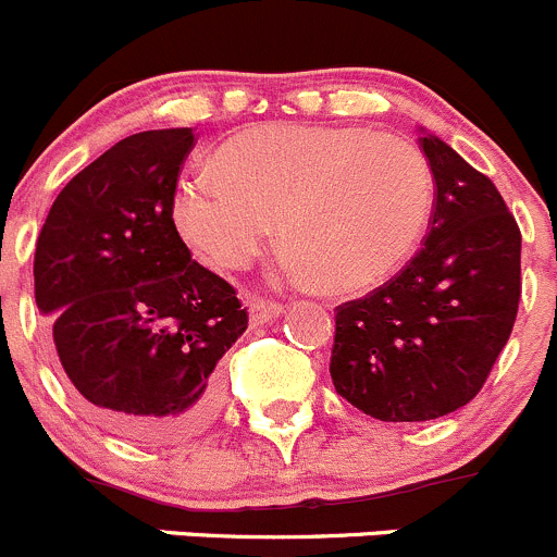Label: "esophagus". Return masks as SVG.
Masks as SVG:
<instances>
[{
	"label": "esophagus",
	"mask_w": 557,
	"mask_h": 557,
	"mask_svg": "<svg viewBox=\"0 0 557 557\" xmlns=\"http://www.w3.org/2000/svg\"><path fill=\"white\" fill-rule=\"evenodd\" d=\"M284 313V306L278 302H268V300H251L249 302V319L251 324H268L273 319H278Z\"/></svg>",
	"instance_id": "1"
}]
</instances>
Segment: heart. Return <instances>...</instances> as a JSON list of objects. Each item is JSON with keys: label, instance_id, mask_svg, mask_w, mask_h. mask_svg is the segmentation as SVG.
I'll list each match as a JSON object with an SVG mask.
<instances>
[{"label": "heart", "instance_id": "b5f03b06", "mask_svg": "<svg viewBox=\"0 0 557 557\" xmlns=\"http://www.w3.org/2000/svg\"><path fill=\"white\" fill-rule=\"evenodd\" d=\"M216 168L181 181L173 213L181 235L230 271L260 255L278 216L286 271L355 295L393 276L431 222L420 148L362 126H260L224 143Z\"/></svg>", "mask_w": 557, "mask_h": 557}]
</instances>
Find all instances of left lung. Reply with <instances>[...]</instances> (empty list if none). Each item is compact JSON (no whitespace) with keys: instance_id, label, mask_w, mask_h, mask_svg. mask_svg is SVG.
Returning a JSON list of instances; mask_svg holds the SVG:
<instances>
[{"instance_id":"obj_1","label":"left lung","mask_w":557,"mask_h":557,"mask_svg":"<svg viewBox=\"0 0 557 557\" xmlns=\"http://www.w3.org/2000/svg\"><path fill=\"white\" fill-rule=\"evenodd\" d=\"M436 181L431 233L414 260L362 300L338 306L335 393L382 422L453 414L482 389L515 327L520 230L493 181L420 132Z\"/></svg>"}]
</instances>
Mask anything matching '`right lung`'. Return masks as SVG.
<instances>
[{
	"mask_svg": "<svg viewBox=\"0 0 557 557\" xmlns=\"http://www.w3.org/2000/svg\"><path fill=\"white\" fill-rule=\"evenodd\" d=\"M189 126L124 137L53 200L35 251V300L57 357L108 431L168 444L222 404L219 360L249 317L191 260L173 222Z\"/></svg>",
	"mask_w": 557,
	"mask_h": 557,
	"instance_id": "obj_1",
	"label": "right lung"
}]
</instances>
